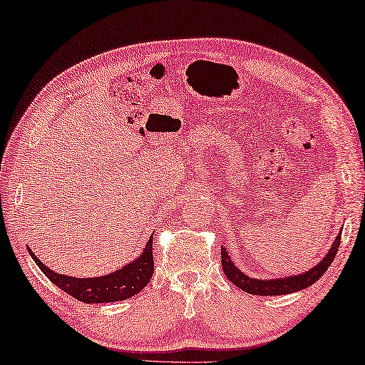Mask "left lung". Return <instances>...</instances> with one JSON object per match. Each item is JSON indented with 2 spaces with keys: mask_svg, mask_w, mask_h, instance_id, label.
<instances>
[{
  "mask_svg": "<svg viewBox=\"0 0 365 365\" xmlns=\"http://www.w3.org/2000/svg\"><path fill=\"white\" fill-rule=\"evenodd\" d=\"M339 242H341V232L334 239L331 249L328 250V254L322 259L317 265L310 268L309 272L302 274H296V277H288V278H278V279H255L249 278L247 274H244L241 270L232 265L226 249H222V267L226 274V278L230 279L231 283H235L237 288L244 289L249 294H257V296H282V294H289V292L301 291L304 288H309L310 284L317 282V279L324 274L328 267L331 265V262L336 257Z\"/></svg>",
  "mask_w": 365,
  "mask_h": 365,
  "instance_id": "left-lung-1",
  "label": "left lung"
}]
</instances>
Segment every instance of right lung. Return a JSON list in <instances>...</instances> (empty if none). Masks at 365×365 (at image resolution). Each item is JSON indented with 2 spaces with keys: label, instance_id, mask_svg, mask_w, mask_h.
Returning <instances> with one entry per match:
<instances>
[{
  "label": "right lung",
  "instance_id": "add662e5",
  "mask_svg": "<svg viewBox=\"0 0 365 365\" xmlns=\"http://www.w3.org/2000/svg\"><path fill=\"white\" fill-rule=\"evenodd\" d=\"M32 259L38 268L43 272L53 284L61 288L69 296L76 297L77 301L86 304H97V302H115L129 299L145 288L147 283L150 282L153 274V250H152V237L147 242L143 252L139 259L134 260L133 264H128L124 268H119L118 272L106 274V277L98 278H74L64 277V274L55 273L46 265L35 257V254L29 247Z\"/></svg>",
  "mask_w": 365,
  "mask_h": 365
}]
</instances>
